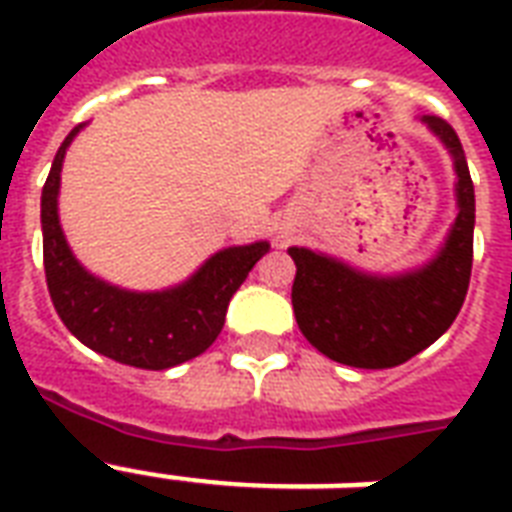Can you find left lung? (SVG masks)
I'll list each match as a JSON object with an SVG mask.
<instances>
[{
    "mask_svg": "<svg viewBox=\"0 0 512 512\" xmlns=\"http://www.w3.org/2000/svg\"><path fill=\"white\" fill-rule=\"evenodd\" d=\"M454 162L457 217L428 263L401 273H369L308 247H289L297 273L292 308L305 340L356 369H390L444 335L468 295L476 193L465 151L441 116H420Z\"/></svg>",
    "mask_w": 512,
    "mask_h": 512,
    "instance_id": "obj_1",
    "label": "left lung"
}]
</instances>
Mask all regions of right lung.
Here are the masks:
<instances>
[{
	"instance_id": "1",
	"label": "right lung",
	"mask_w": 512,
	"mask_h": 512,
	"mask_svg": "<svg viewBox=\"0 0 512 512\" xmlns=\"http://www.w3.org/2000/svg\"><path fill=\"white\" fill-rule=\"evenodd\" d=\"M82 127L68 132L42 188L44 273L60 321L95 353L138 369H170L201 356L220 335L231 297L271 244L220 249L188 279L156 292H132L90 273L68 247L58 215L60 170Z\"/></svg>"
}]
</instances>
